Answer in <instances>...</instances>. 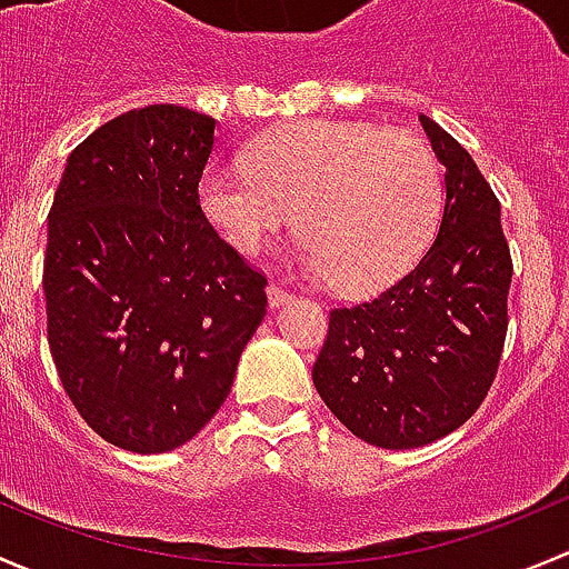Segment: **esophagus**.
<instances>
[{
    "label": "esophagus",
    "instance_id": "1",
    "mask_svg": "<svg viewBox=\"0 0 569 569\" xmlns=\"http://www.w3.org/2000/svg\"><path fill=\"white\" fill-rule=\"evenodd\" d=\"M266 292H268V303H271V307H282V303H287L292 298V292L279 282H268Z\"/></svg>",
    "mask_w": 569,
    "mask_h": 569
}]
</instances>
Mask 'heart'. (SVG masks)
<instances>
[{
	"label": "heart",
	"mask_w": 569,
	"mask_h": 569,
	"mask_svg": "<svg viewBox=\"0 0 569 569\" xmlns=\"http://www.w3.org/2000/svg\"><path fill=\"white\" fill-rule=\"evenodd\" d=\"M199 208L241 254H257L296 210L298 266L361 296L395 282L430 241L441 174L416 133L307 120L251 142L246 167L208 169Z\"/></svg>",
	"instance_id": "obj_1"
}]
</instances>
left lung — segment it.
I'll return each mask as SVG.
<instances>
[{
    "label": "left lung",
    "mask_w": 569,
    "mask_h": 569,
    "mask_svg": "<svg viewBox=\"0 0 569 569\" xmlns=\"http://www.w3.org/2000/svg\"><path fill=\"white\" fill-rule=\"evenodd\" d=\"M421 128L447 167L436 241L400 282L333 307L312 367L318 395L361 441L413 449L466 425L499 372L512 254L501 204L468 150Z\"/></svg>",
    "instance_id": "1"
}]
</instances>
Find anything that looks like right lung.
<instances>
[{
    "label": "right lung",
    "instance_id": "add662e5",
    "mask_svg": "<svg viewBox=\"0 0 569 569\" xmlns=\"http://www.w3.org/2000/svg\"><path fill=\"white\" fill-rule=\"evenodd\" d=\"M213 144L208 114L126 111L70 153L49 210L51 359L81 419L128 452L194 438L266 318V273L199 208Z\"/></svg>",
    "mask_w": 569,
    "mask_h": 569
}]
</instances>
